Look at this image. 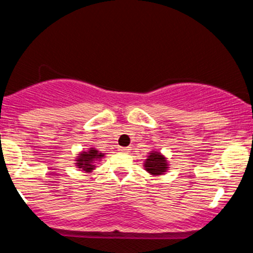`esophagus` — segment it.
<instances>
[{
	"label": "esophagus",
	"instance_id": "1",
	"mask_svg": "<svg viewBox=\"0 0 253 253\" xmlns=\"http://www.w3.org/2000/svg\"><path fill=\"white\" fill-rule=\"evenodd\" d=\"M119 151L123 153H129L130 152V149L129 147H119Z\"/></svg>",
	"mask_w": 253,
	"mask_h": 253
}]
</instances>
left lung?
Wrapping results in <instances>:
<instances>
[{"instance_id": "left-lung-1", "label": "left lung", "mask_w": 253, "mask_h": 253, "mask_svg": "<svg viewBox=\"0 0 253 253\" xmlns=\"http://www.w3.org/2000/svg\"><path fill=\"white\" fill-rule=\"evenodd\" d=\"M145 170L151 175H162L168 169V163L165 158L159 152H152L145 162Z\"/></svg>"}]
</instances>
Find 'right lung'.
<instances>
[{"label": "right lung", "mask_w": 253, "mask_h": 253, "mask_svg": "<svg viewBox=\"0 0 253 253\" xmlns=\"http://www.w3.org/2000/svg\"><path fill=\"white\" fill-rule=\"evenodd\" d=\"M102 153H98L97 150L90 149L88 152H82L81 156L77 158V168L82 169L83 171H91L94 170L95 165L94 161H97L98 158H102Z\"/></svg>", "instance_id": "right-lung-1"}]
</instances>
